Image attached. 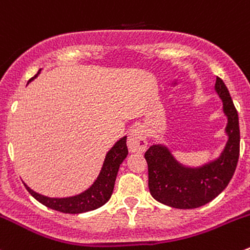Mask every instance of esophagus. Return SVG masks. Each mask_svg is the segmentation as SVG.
I'll list each match as a JSON object with an SVG mask.
<instances>
[{"label":"esophagus","mask_w":250,"mask_h":250,"mask_svg":"<svg viewBox=\"0 0 250 250\" xmlns=\"http://www.w3.org/2000/svg\"><path fill=\"white\" fill-rule=\"evenodd\" d=\"M127 148L131 153H143L147 148V137L141 126L132 128L127 137Z\"/></svg>","instance_id":"1"}]
</instances>
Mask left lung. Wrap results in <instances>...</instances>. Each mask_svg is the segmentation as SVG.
<instances>
[{"label":"left lung","mask_w":250,"mask_h":250,"mask_svg":"<svg viewBox=\"0 0 250 250\" xmlns=\"http://www.w3.org/2000/svg\"><path fill=\"white\" fill-rule=\"evenodd\" d=\"M215 91L227 117V142L220 155L201 167L181 164L165 145H153L145 153L148 187L155 201L176 209H194L211 202L231 181L239 158L238 113L226 85L216 78Z\"/></svg>","instance_id":"left-lung-1"}]
</instances>
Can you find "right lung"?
Masks as SVG:
<instances>
[{
	"instance_id": "obj_1",
	"label": "right lung",
	"mask_w": 250,
	"mask_h": 250,
	"mask_svg": "<svg viewBox=\"0 0 250 250\" xmlns=\"http://www.w3.org/2000/svg\"><path fill=\"white\" fill-rule=\"evenodd\" d=\"M40 71L41 69L34 78L29 80V83L33 81L35 78H38ZM127 153L128 150L127 146H126V136H124L119 141H117L115 145L107 152L102 169H101L100 175L95 180V182L87 189H85L81 193L75 194V196L64 197V198H51V197L42 196L38 192L33 191L25 184H24V186L26 187L29 193L36 201H39L41 204H43L49 209L65 212V214H80V212L95 210L104 206L112 197L120 164L127 157Z\"/></svg>"
}]
</instances>
